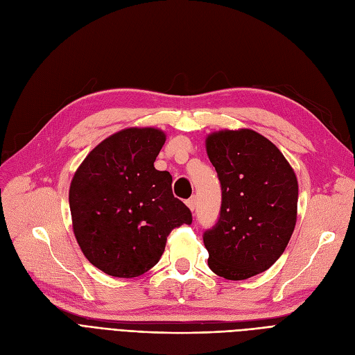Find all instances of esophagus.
I'll return each instance as SVG.
<instances>
[{
	"mask_svg": "<svg viewBox=\"0 0 355 355\" xmlns=\"http://www.w3.org/2000/svg\"><path fill=\"white\" fill-rule=\"evenodd\" d=\"M187 206L189 207V210L194 211V209H196V197H191L189 200H187Z\"/></svg>",
	"mask_w": 355,
	"mask_h": 355,
	"instance_id": "34e87169",
	"label": "esophagus"
}]
</instances>
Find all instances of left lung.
Segmentation results:
<instances>
[{
  "label": "left lung",
  "instance_id": "1",
  "mask_svg": "<svg viewBox=\"0 0 355 355\" xmlns=\"http://www.w3.org/2000/svg\"><path fill=\"white\" fill-rule=\"evenodd\" d=\"M206 149L222 188L218 223L202 235L209 266L227 280H245L266 271L287 247L297 179L280 149L250 128L214 132Z\"/></svg>",
  "mask_w": 355,
  "mask_h": 355
}]
</instances>
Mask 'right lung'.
Segmentation results:
<instances>
[{"label": "right lung", "instance_id": "obj_1", "mask_svg": "<svg viewBox=\"0 0 355 355\" xmlns=\"http://www.w3.org/2000/svg\"><path fill=\"white\" fill-rule=\"evenodd\" d=\"M164 142L158 128H124L75 171L69 187L75 239L105 274H145L159 261L171 230L192 222L191 210L171 192V175L154 167Z\"/></svg>", "mask_w": 355, "mask_h": 355}]
</instances>
